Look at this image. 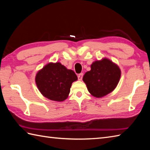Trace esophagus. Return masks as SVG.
Instances as JSON below:
<instances>
[{
    "mask_svg": "<svg viewBox=\"0 0 150 150\" xmlns=\"http://www.w3.org/2000/svg\"><path fill=\"white\" fill-rule=\"evenodd\" d=\"M82 77H83V73H80V74L78 75V79L79 81H81L82 79Z\"/></svg>",
    "mask_w": 150,
    "mask_h": 150,
    "instance_id": "obj_1",
    "label": "esophagus"
}]
</instances>
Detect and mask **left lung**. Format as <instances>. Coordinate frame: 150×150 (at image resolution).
Masks as SVG:
<instances>
[{"mask_svg": "<svg viewBox=\"0 0 150 150\" xmlns=\"http://www.w3.org/2000/svg\"><path fill=\"white\" fill-rule=\"evenodd\" d=\"M120 77L119 67L111 60L104 59L91 65V70L86 72L83 81L89 92L95 97H102L112 91Z\"/></svg>", "mask_w": 150, "mask_h": 150, "instance_id": "left-lung-1", "label": "left lung"}]
</instances>
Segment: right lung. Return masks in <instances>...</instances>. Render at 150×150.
Instances as JSON below:
<instances>
[{"label":"right lung","instance_id":"right-lung-1","mask_svg":"<svg viewBox=\"0 0 150 150\" xmlns=\"http://www.w3.org/2000/svg\"><path fill=\"white\" fill-rule=\"evenodd\" d=\"M77 77L72 70L59 62L50 63L37 73L35 81L40 93L55 101H63L68 97L73 82Z\"/></svg>","mask_w":150,"mask_h":150}]
</instances>
